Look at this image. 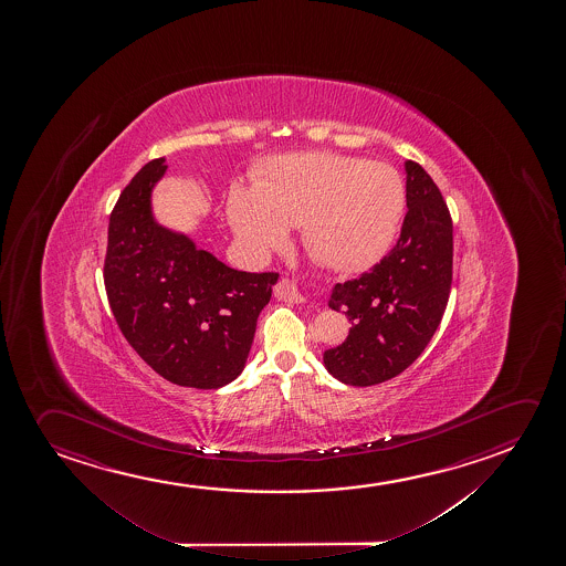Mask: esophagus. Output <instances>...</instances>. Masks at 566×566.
I'll return each mask as SVG.
<instances>
[{"label": "esophagus", "instance_id": "1", "mask_svg": "<svg viewBox=\"0 0 566 566\" xmlns=\"http://www.w3.org/2000/svg\"><path fill=\"white\" fill-rule=\"evenodd\" d=\"M275 296L281 298V301L289 302H301L302 296L298 293V289L294 285L293 281L281 280L277 285H275Z\"/></svg>", "mask_w": 566, "mask_h": 566}]
</instances>
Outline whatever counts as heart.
<instances>
[{
	"label": "heart",
	"mask_w": 566,
	"mask_h": 566,
	"mask_svg": "<svg viewBox=\"0 0 566 566\" xmlns=\"http://www.w3.org/2000/svg\"><path fill=\"white\" fill-rule=\"evenodd\" d=\"M407 210L395 167L332 151H296L265 161L254 187L234 185L227 219L250 260H264L301 227L310 256L335 272L358 273L391 249Z\"/></svg>",
	"instance_id": "1"
}]
</instances>
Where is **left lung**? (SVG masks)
I'll return each mask as SVG.
<instances>
[{"mask_svg":"<svg viewBox=\"0 0 566 566\" xmlns=\"http://www.w3.org/2000/svg\"><path fill=\"white\" fill-rule=\"evenodd\" d=\"M407 216L391 252L358 280L333 286L329 308L353 324L324 364L355 387L384 384L415 363L441 324L452 281V221L438 185L405 161Z\"/></svg>","mask_w":566,"mask_h":566,"instance_id":"8db88e82","label":"left lung"}]
</instances>
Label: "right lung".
Segmentation results:
<instances>
[{
    "instance_id": "right-lung-1",
    "label": "right lung",
    "mask_w": 566,
    "mask_h": 566,
    "mask_svg": "<svg viewBox=\"0 0 566 566\" xmlns=\"http://www.w3.org/2000/svg\"><path fill=\"white\" fill-rule=\"evenodd\" d=\"M151 159L109 216L104 283L128 345L167 381L219 389L241 376L277 273L239 272L159 226L151 190L166 174Z\"/></svg>"
}]
</instances>
